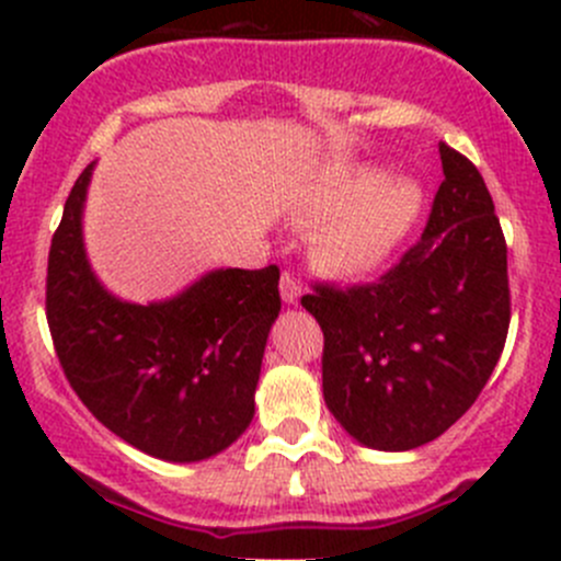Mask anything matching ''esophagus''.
I'll use <instances>...</instances> for the list:
<instances>
[{
  "label": "esophagus",
  "mask_w": 561,
  "mask_h": 561,
  "mask_svg": "<svg viewBox=\"0 0 561 561\" xmlns=\"http://www.w3.org/2000/svg\"><path fill=\"white\" fill-rule=\"evenodd\" d=\"M279 293H282V301L285 304H298V298H301V285H298L296 276H293L290 271H285V274H282Z\"/></svg>",
  "instance_id": "34e87169"
}]
</instances>
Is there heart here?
Masks as SVG:
<instances>
[{"instance_id": "obj_1", "label": "heart", "mask_w": 561, "mask_h": 561, "mask_svg": "<svg viewBox=\"0 0 561 561\" xmlns=\"http://www.w3.org/2000/svg\"><path fill=\"white\" fill-rule=\"evenodd\" d=\"M423 206L421 186L404 175L350 165L328 173L309 197L314 254L328 271L369 274L404 241Z\"/></svg>"}]
</instances>
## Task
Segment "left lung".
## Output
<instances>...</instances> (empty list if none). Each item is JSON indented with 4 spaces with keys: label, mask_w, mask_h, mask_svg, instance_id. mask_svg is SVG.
Returning <instances> with one entry per match:
<instances>
[{
    "label": "left lung",
    "mask_w": 561,
    "mask_h": 561,
    "mask_svg": "<svg viewBox=\"0 0 561 561\" xmlns=\"http://www.w3.org/2000/svg\"><path fill=\"white\" fill-rule=\"evenodd\" d=\"M443 184L417 244L377 282H320L301 298L320 322L322 396L375 450L432 443L474 404L507 339V244L478 168L439 144Z\"/></svg>",
    "instance_id": "8db88e82"
}]
</instances>
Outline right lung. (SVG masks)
<instances>
[{"mask_svg": "<svg viewBox=\"0 0 561 561\" xmlns=\"http://www.w3.org/2000/svg\"><path fill=\"white\" fill-rule=\"evenodd\" d=\"M78 175L50 239L45 317L67 382L133 448L203 461L233 445L254 415L265 339L282 309L279 268H219L168 301L111 296L83 249Z\"/></svg>", "mask_w": 561, "mask_h": 561, "instance_id": "right-lung-1", "label": "right lung"}]
</instances>
